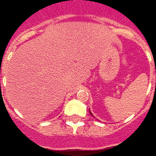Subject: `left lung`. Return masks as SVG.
<instances>
[{
    "mask_svg": "<svg viewBox=\"0 0 156 156\" xmlns=\"http://www.w3.org/2000/svg\"><path fill=\"white\" fill-rule=\"evenodd\" d=\"M89 113H90V115H92V114H91V112H90V111H89Z\"/></svg>",
    "mask_w": 156,
    "mask_h": 156,
    "instance_id": "8db88e82",
    "label": "left lung"
}]
</instances>
